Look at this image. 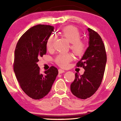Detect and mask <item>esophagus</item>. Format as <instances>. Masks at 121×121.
Wrapping results in <instances>:
<instances>
[{
	"label": "esophagus",
	"mask_w": 121,
	"mask_h": 121,
	"mask_svg": "<svg viewBox=\"0 0 121 121\" xmlns=\"http://www.w3.org/2000/svg\"><path fill=\"white\" fill-rule=\"evenodd\" d=\"M65 72V70H62V69H59V73L60 74H61L62 73H64Z\"/></svg>",
	"instance_id": "esophagus-1"
}]
</instances>
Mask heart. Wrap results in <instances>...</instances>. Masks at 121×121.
I'll use <instances>...</instances> for the list:
<instances>
[{"instance_id":"b5f03b06","label":"heart","mask_w":121,"mask_h":121,"mask_svg":"<svg viewBox=\"0 0 121 121\" xmlns=\"http://www.w3.org/2000/svg\"><path fill=\"white\" fill-rule=\"evenodd\" d=\"M60 34L64 37L70 43V49L76 55H82L86 49L85 43L80 39L81 33L76 27L73 26H67L61 29ZM55 36L51 35L47 41V48L51 49L53 48ZM73 59V56L70 53H60L56 57L55 62L58 65L62 68H66L68 66L69 63Z\"/></svg>"}]
</instances>
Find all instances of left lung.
<instances>
[{
    "instance_id": "8db88e82",
    "label": "left lung",
    "mask_w": 121,
    "mask_h": 121,
    "mask_svg": "<svg viewBox=\"0 0 121 121\" xmlns=\"http://www.w3.org/2000/svg\"><path fill=\"white\" fill-rule=\"evenodd\" d=\"M89 36V47L77 67L85 69L84 74L79 76L75 73V79L70 85L72 94L81 99H86L95 93L103 78L107 56L105 45L100 36L88 28Z\"/></svg>"
}]
</instances>
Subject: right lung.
Returning a JSON list of instances; mask_svg holds the SVG:
<instances>
[{"mask_svg": "<svg viewBox=\"0 0 121 121\" xmlns=\"http://www.w3.org/2000/svg\"><path fill=\"white\" fill-rule=\"evenodd\" d=\"M53 30L49 25H36L27 30L16 44L13 70L21 88L32 99H40L49 93L59 73L52 66L41 74L37 64L46 54L47 40Z\"/></svg>", "mask_w": 121, "mask_h": 121, "instance_id": "obj_1", "label": "right lung"}]
</instances>
